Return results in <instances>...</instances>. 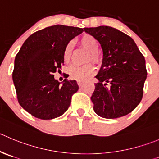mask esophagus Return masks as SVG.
Here are the masks:
<instances>
[{
  "instance_id": "34e87169",
  "label": "esophagus",
  "mask_w": 159,
  "mask_h": 159,
  "mask_svg": "<svg viewBox=\"0 0 159 159\" xmlns=\"http://www.w3.org/2000/svg\"><path fill=\"white\" fill-rule=\"evenodd\" d=\"M77 84H78V85L80 86V87H81V86H82L83 84H84V81H82V80H78V81H77Z\"/></svg>"
}]
</instances>
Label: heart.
<instances>
[{
	"mask_svg": "<svg viewBox=\"0 0 159 159\" xmlns=\"http://www.w3.org/2000/svg\"><path fill=\"white\" fill-rule=\"evenodd\" d=\"M80 43L87 51H90L89 59H91L95 62H98L101 60V55L98 51L99 43L94 37L90 34H85L80 37ZM72 48V44L71 42L68 43L65 47L64 51H63V59L66 62H68L70 60ZM94 72L95 67L93 64H87L83 66H72L68 69L69 76L76 80H85L89 76L93 75Z\"/></svg>",
	"mask_w": 159,
	"mask_h": 159,
	"instance_id": "b5f03b06",
	"label": "heart"
}]
</instances>
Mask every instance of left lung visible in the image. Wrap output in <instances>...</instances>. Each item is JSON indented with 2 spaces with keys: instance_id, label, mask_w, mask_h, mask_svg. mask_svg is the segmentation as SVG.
Returning a JSON list of instances; mask_svg holds the SVG:
<instances>
[{
  "instance_id": "obj_1",
  "label": "left lung",
  "mask_w": 159,
  "mask_h": 159,
  "mask_svg": "<svg viewBox=\"0 0 159 159\" xmlns=\"http://www.w3.org/2000/svg\"><path fill=\"white\" fill-rule=\"evenodd\" d=\"M101 44L103 60L91 99L93 110L105 119L128 115L140 104L147 78L145 59L134 40L106 25L84 28Z\"/></svg>"
}]
</instances>
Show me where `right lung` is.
Segmentation results:
<instances>
[{
    "label": "right lung",
    "mask_w": 159,
    "mask_h": 159,
    "mask_svg": "<svg viewBox=\"0 0 159 159\" xmlns=\"http://www.w3.org/2000/svg\"><path fill=\"white\" fill-rule=\"evenodd\" d=\"M83 31L62 25L47 27L30 35L16 54L12 80L18 101L34 117L52 119L69 108L78 84L65 79L61 85L53 73L64 64L65 47Z\"/></svg>",
    "instance_id": "add662e5"
}]
</instances>
